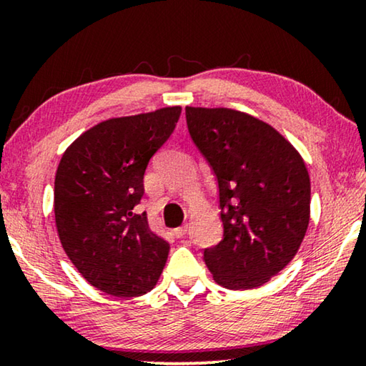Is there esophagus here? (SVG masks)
I'll return each mask as SVG.
<instances>
[{
	"mask_svg": "<svg viewBox=\"0 0 366 366\" xmlns=\"http://www.w3.org/2000/svg\"><path fill=\"white\" fill-rule=\"evenodd\" d=\"M187 233H188V224H182V227L174 228V237L177 238H183Z\"/></svg>",
	"mask_w": 366,
	"mask_h": 366,
	"instance_id": "esophagus-1",
	"label": "esophagus"
}]
</instances>
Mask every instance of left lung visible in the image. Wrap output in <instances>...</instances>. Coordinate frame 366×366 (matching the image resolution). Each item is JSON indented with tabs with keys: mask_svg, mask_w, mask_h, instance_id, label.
<instances>
[{
	"mask_svg": "<svg viewBox=\"0 0 366 366\" xmlns=\"http://www.w3.org/2000/svg\"><path fill=\"white\" fill-rule=\"evenodd\" d=\"M184 112L189 137L217 178L222 209L223 238L204 248V263L224 288H257L292 262L307 233V167L277 129L247 113Z\"/></svg>",
	"mask_w": 366,
	"mask_h": 366,
	"instance_id": "left-lung-1",
	"label": "left lung"
}]
</instances>
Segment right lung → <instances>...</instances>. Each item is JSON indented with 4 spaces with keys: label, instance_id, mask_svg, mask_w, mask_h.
Returning <instances> with one entry per match:
<instances>
[{
    "label": "right lung",
    "instance_id": "add662e5",
    "mask_svg": "<svg viewBox=\"0 0 366 366\" xmlns=\"http://www.w3.org/2000/svg\"><path fill=\"white\" fill-rule=\"evenodd\" d=\"M182 108L113 118L84 132L61 157L54 219L68 258L93 287L139 297L157 285L169 243L137 213L149 159L168 142Z\"/></svg>",
    "mask_w": 366,
    "mask_h": 366
}]
</instances>
